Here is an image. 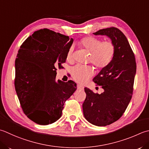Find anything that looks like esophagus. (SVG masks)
Instances as JSON below:
<instances>
[{"label": "esophagus", "mask_w": 149, "mask_h": 149, "mask_svg": "<svg viewBox=\"0 0 149 149\" xmlns=\"http://www.w3.org/2000/svg\"><path fill=\"white\" fill-rule=\"evenodd\" d=\"M77 89L78 90H83L84 89V86H83L82 85H81V84H77Z\"/></svg>", "instance_id": "esophagus-1"}]
</instances>
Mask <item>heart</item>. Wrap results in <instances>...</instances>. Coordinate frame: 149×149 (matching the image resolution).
Masks as SVG:
<instances>
[{"label": "heart", "instance_id": "1", "mask_svg": "<svg viewBox=\"0 0 149 149\" xmlns=\"http://www.w3.org/2000/svg\"><path fill=\"white\" fill-rule=\"evenodd\" d=\"M81 47L90 53V62L96 68L103 69L109 66L112 62L116 54V46L112 41H103L94 37L83 38L79 42ZM74 46H71L68 49L66 59L68 61L72 59ZM72 77L75 81L79 83H85L94 74V68L90 66L77 65L72 69Z\"/></svg>", "mask_w": 149, "mask_h": 149}]
</instances>
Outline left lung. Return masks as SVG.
<instances>
[{
	"instance_id": "1",
	"label": "left lung",
	"mask_w": 149,
	"mask_h": 149,
	"mask_svg": "<svg viewBox=\"0 0 149 149\" xmlns=\"http://www.w3.org/2000/svg\"><path fill=\"white\" fill-rule=\"evenodd\" d=\"M95 36H107L116 46L112 62L93 79L104 92L95 94L84 88L86 94L83 104L84 118L96 126H107L123 116L132 98L136 72L134 54L127 37L114 27L100 30Z\"/></svg>"
}]
</instances>
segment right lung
<instances>
[{"instance_id": "right-lung-1", "label": "right lung", "mask_w": 149, "mask_h": 149, "mask_svg": "<svg viewBox=\"0 0 149 149\" xmlns=\"http://www.w3.org/2000/svg\"><path fill=\"white\" fill-rule=\"evenodd\" d=\"M74 40L47 28L37 30L20 46L15 59V87L23 112L39 125L54 123L77 84L55 77Z\"/></svg>"}]
</instances>
